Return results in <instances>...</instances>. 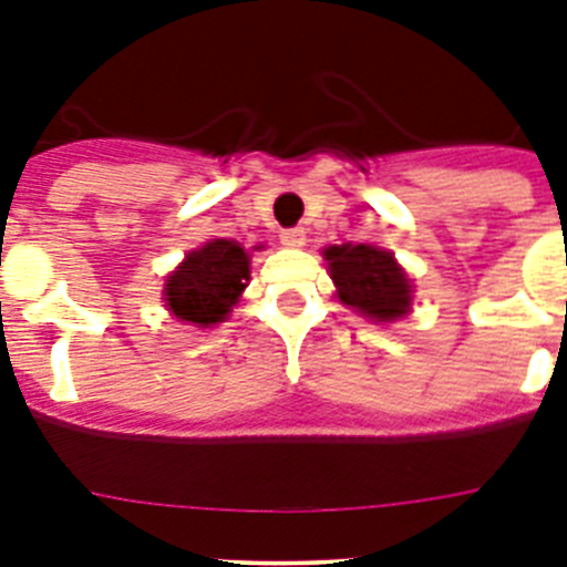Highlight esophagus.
Segmentation results:
<instances>
[{
  "mask_svg": "<svg viewBox=\"0 0 567 567\" xmlns=\"http://www.w3.org/2000/svg\"><path fill=\"white\" fill-rule=\"evenodd\" d=\"M280 244H284V247H289V249L307 247V233H303V227L284 229V233H280Z\"/></svg>",
  "mask_w": 567,
  "mask_h": 567,
  "instance_id": "34e87169",
  "label": "esophagus"
}]
</instances>
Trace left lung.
Wrapping results in <instances>:
<instances>
[{
	"label": "left lung",
	"instance_id": "left-lung-1",
	"mask_svg": "<svg viewBox=\"0 0 567 567\" xmlns=\"http://www.w3.org/2000/svg\"><path fill=\"white\" fill-rule=\"evenodd\" d=\"M340 303L374 323H392L412 309V280L392 252L372 244L323 249Z\"/></svg>",
	"mask_w": 567,
	"mask_h": 567
}]
</instances>
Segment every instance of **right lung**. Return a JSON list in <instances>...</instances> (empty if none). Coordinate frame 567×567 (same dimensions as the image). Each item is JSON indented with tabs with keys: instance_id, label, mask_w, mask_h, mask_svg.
I'll list each match as a JSON object with an SVG mask.
<instances>
[{
	"instance_id": "right-lung-1",
	"label": "right lung",
	"mask_w": 567,
	"mask_h": 567,
	"mask_svg": "<svg viewBox=\"0 0 567 567\" xmlns=\"http://www.w3.org/2000/svg\"><path fill=\"white\" fill-rule=\"evenodd\" d=\"M249 280V252L227 238L193 249L164 284V307L195 327L224 323Z\"/></svg>"
}]
</instances>
